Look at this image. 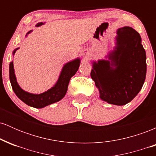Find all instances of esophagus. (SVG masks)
Wrapping results in <instances>:
<instances>
[{
  "label": "esophagus",
  "instance_id": "obj_1",
  "mask_svg": "<svg viewBox=\"0 0 156 156\" xmlns=\"http://www.w3.org/2000/svg\"><path fill=\"white\" fill-rule=\"evenodd\" d=\"M87 53H88V51H87V50H83V55H86Z\"/></svg>",
  "mask_w": 156,
  "mask_h": 156
}]
</instances>
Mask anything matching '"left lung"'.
Listing matches in <instances>:
<instances>
[{
	"mask_svg": "<svg viewBox=\"0 0 156 156\" xmlns=\"http://www.w3.org/2000/svg\"><path fill=\"white\" fill-rule=\"evenodd\" d=\"M117 34L116 47L107 56L109 60L93 62L91 77L101 100L123 105L142 88L147 73L146 53L140 35L133 28H120Z\"/></svg>",
	"mask_w": 156,
	"mask_h": 156,
	"instance_id": "obj_1",
	"label": "left lung"
}]
</instances>
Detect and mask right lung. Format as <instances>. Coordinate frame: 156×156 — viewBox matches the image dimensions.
<instances>
[{"label": "right lung", "instance_id": "obj_1", "mask_svg": "<svg viewBox=\"0 0 156 156\" xmlns=\"http://www.w3.org/2000/svg\"><path fill=\"white\" fill-rule=\"evenodd\" d=\"M43 24V23H39L36 25V26L39 27ZM31 32V31H28L26 36ZM17 49L18 48H17L13 51V55L15 54ZM80 58H76L72 62H69L64 64L63 68H62V72H61L59 78H58L54 87L48 89L47 92L41 93L39 94L27 92L20 88V87L17 83V80H16L13 62H10L9 79L12 89H13L16 95L23 102H24L26 104L36 108H44L48 105L59 101L65 96L69 80L78 71L80 66Z\"/></svg>", "mask_w": 156, "mask_h": 156}]
</instances>
